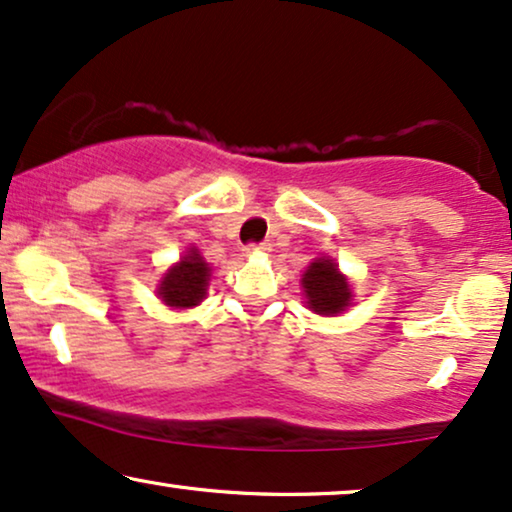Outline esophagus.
<instances>
[{"mask_svg": "<svg viewBox=\"0 0 512 512\" xmlns=\"http://www.w3.org/2000/svg\"><path fill=\"white\" fill-rule=\"evenodd\" d=\"M267 250H269L267 243H250V245H245V252H248V255H255V252H267Z\"/></svg>", "mask_w": 512, "mask_h": 512, "instance_id": "obj_1", "label": "esophagus"}]
</instances>
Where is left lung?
<instances>
[{
  "mask_svg": "<svg viewBox=\"0 0 512 512\" xmlns=\"http://www.w3.org/2000/svg\"><path fill=\"white\" fill-rule=\"evenodd\" d=\"M306 306L320 316H337L351 306L353 292L337 262L330 257H318L306 267L302 276Z\"/></svg>",
  "mask_w": 512,
  "mask_h": 512,
  "instance_id": "1",
  "label": "left lung"
}]
</instances>
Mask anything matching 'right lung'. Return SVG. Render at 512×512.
<instances>
[{"instance_id":"1","label":"right lung","mask_w":512,"mask_h":512,"mask_svg":"<svg viewBox=\"0 0 512 512\" xmlns=\"http://www.w3.org/2000/svg\"><path fill=\"white\" fill-rule=\"evenodd\" d=\"M208 262L199 255V250L189 248L180 262L173 264L159 283V297L173 309H192L206 299L210 281Z\"/></svg>"}]
</instances>
